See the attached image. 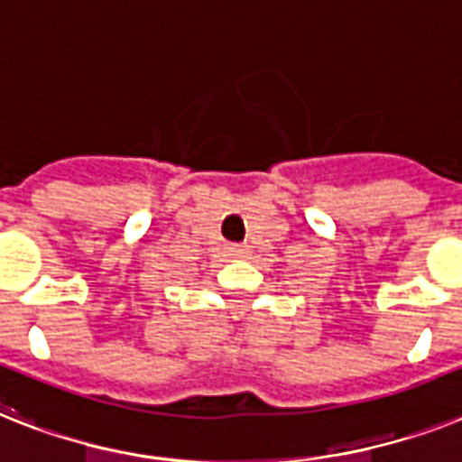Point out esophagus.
<instances>
[{"instance_id":"1","label":"esophagus","mask_w":462,"mask_h":462,"mask_svg":"<svg viewBox=\"0 0 462 462\" xmlns=\"http://www.w3.org/2000/svg\"><path fill=\"white\" fill-rule=\"evenodd\" d=\"M246 246H244V244H227V246H225V254H227V256H232V258H242V256H246Z\"/></svg>"}]
</instances>
